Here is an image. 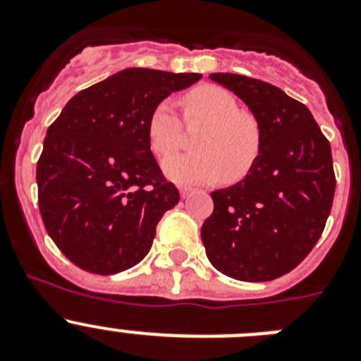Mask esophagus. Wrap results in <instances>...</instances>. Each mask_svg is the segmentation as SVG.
Here are the masks:
<instances>
[{"instance_id":"34e87169","label":"esophagus","mask_w":361,"mask_h":361,"mask_svg":"<svg viewBox=\"0 0 361 361\" xmlns=\"http://www.w3.org/2000/svg\"><path fill=\"white\" fill-rule=\"evenodd\" d=\"M191 193V188H180V195L188 197Z\"/></svg>"}]
</instances>
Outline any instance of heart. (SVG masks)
<instances>
[{
    "mask_svg": "<svg viewBox=\"0 0 361 361\" xmlns=\"http://www.w3.org/2000/svg\"><path fill=\"white\" fill-rule=\"evenodd\" d=\"M188 124H206L193 139L197 152L164 162V173L178 184H206L222 177L235 184L250 175L260 157L262 130L237 99L215 85H200L183 97ZM148 142L157 157H170L183 145V124L170 101H161L148 117Z\"/></svg>",
    "mask_w": 361,
    "mask_h": 361,
    "instance_id": "heart-1",
    "label": "heart"
}]
</instances>
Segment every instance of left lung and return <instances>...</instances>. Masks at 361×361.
I'll list each match as a JSON object with an SVG mask.
<instances>
[{"mask_svg": "<svg viewBox=\"0 0 361 361\" xmlns=\"http://www.w3.org/2000/svg\"><path fill=\"white\" fill-rule=\"evenodd\" d=\"M209 78L247 104L262 149L247 177L212 193L202 244L231 279L275 280L307 257L325 228L336 188L329 141L309 108L276 86L238 73Z\"/></svg>", "mask_w": 361, "mask_h": 361, "instance_id": "left-lung-1", "label": "left lung"}]
</instances>
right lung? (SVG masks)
I'll use <instances>...</instances> for the list:
<instances>
[{
	"mask_svg": "<svg viewBox=\"0 0 361 361\" xmlns=\"http://www.w3.org/2000/svg\"><path fill=\"white\" fill-rule=\"evenodd\" d=\"M200 73L126 68L70 99L37 161L43 224L81 269L114 275L148 255L155 228L178 202L148 142V117Z\"/></svg>",
	"mask_w": 361,
	"mask_h": 361,
	"instance_id": "add662e5",
	"label": "right lung"
}]
</instances>
